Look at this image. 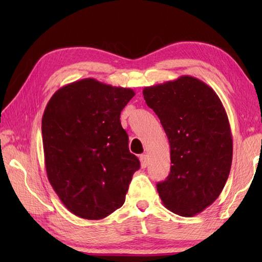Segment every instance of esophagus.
<instances>
[{
	"label": "esophagus",
	"mask_w": 262,
	"mask_h": 262,
	"mask_svg": "<svg viewBox=\"0 0 262 262\" xmlns=\"http://www.w3.org/2000/svg\"><path fill=\"white\" fill-rule=\"evenodd\" d=\"M140 161H141V165L142 168H146L147 165V155L146 154H141L140 155Z\"/></svg>",
	"instance_id": "obj_1"
}]
</instances>
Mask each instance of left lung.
Masks as SVG:
<instances>
[{
    "label": "left lung",
    "mask_w": 262,
    "mask_h": 262,
    "mask_svg": "<svg viewBox=\"0 0 262 262\" xmlns=\"http://www.w3.org/2000/svg\"><path fill=\"white\" fill-rule=\"evenodd\" d=\"M143 96L170 143V174L157 185L161 200L177 215L202 213L223 190L232 165L223 103L209 85L189 75L144 88Z\"/></svg>",
    "instance_id": "left-lung-1"
}]
</instances>
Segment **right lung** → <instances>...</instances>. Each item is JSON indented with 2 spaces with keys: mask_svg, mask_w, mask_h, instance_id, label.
<instances>
[{
  "mask_svg": "<svg viewBox=\"0 0 262 262\" xmlns=\"http://www.w3.org/2000/svg\"><path fill=\"white\" fill-rule=\"evenodd\" d=\"M132 89L83 79L53 94L41 120L48 180L71 213L102 220L125 203L140 160L128 148L120 113Z\"/></svg>",
  "mask_w": 262,
  "mask_h": 262,
  "instance_id": "right-lung-1",
  "label": "right lung"
}]
</instances>
